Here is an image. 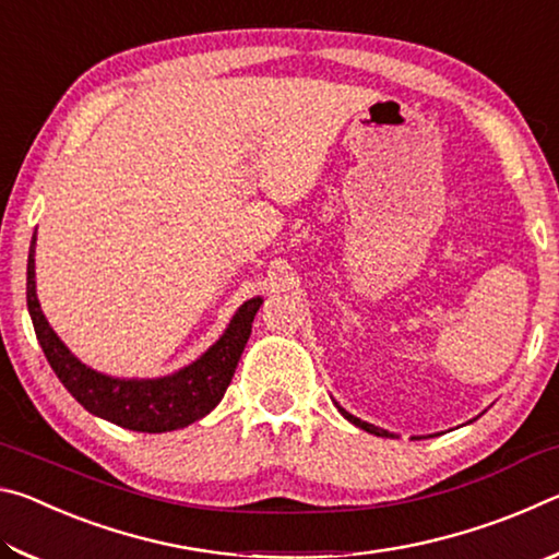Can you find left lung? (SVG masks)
<instances>
[{
	"label": "left lung",
	"instance_id": "8db88e82",
	"mask_svg": "<svg viewBox=\"0 0 559 559\" xmlns=\"http://www.w3.org/2000/svg\"><path fill=\"white\" fill-rule=\"evenodd\" d=\"M335 406H337V409H340V414H343L347 421H353V424H355V427H359V429H365L367 433H374V437H386V439H394V433H392V431H386V429H380V427H374V424H370V421H362V419H357V416H355V414H349L347 409H343V406H340L337 402H335ZM414 439H416V437H414Z\"/></svg>",
	"mask_w": 559,
	"mask_h": 559
}]
</instances>
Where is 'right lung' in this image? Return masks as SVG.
Segmentation results:
<instances>
[{"instance_id": "add662e5", "label": "right lung", "mask_w": 559, "mask_h": 559, "mask_svg": "<svg viewBox=\"0 0 559 559\" xmlns=\"http://www.w3.org/2000/svg\"><path fill=\"white\" fill-rule=\"evenodd\" d=\"M34 251L36 231L32 236L29 261H26V306H29L36 337H39L51 370L83 409L110 424H118L122 429L163 433L189 427L222 402L243 347L249 343L253 316L261 308L263 298L257 296L246 300L229 320L222 337L182 370L153 377V380L110 377L83 365L53 333L49 320L41 313L39 298H36Z\"/></svg>"}]
</instances>
